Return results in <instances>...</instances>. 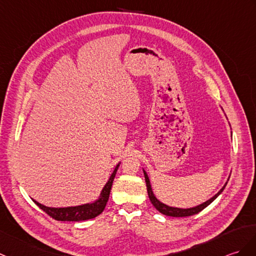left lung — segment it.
<instances>
[{"label": "left lung", "mask_w": 256, "mask_h": 256, "mask_svg": "<svg viewBox=\"0 0 256 256\" xmlns=\"http://www.w3.org/2000/svg\"><path fill=\"white\" fill-rule=\"evenodd\" d=\"M144 171V176H145V182H146V186H147V192H148V196H150V200L152 202V204L155 206V208L160 212L162 214H164V215L166 216H170V217H188V216H192V215H195V214L200 212V210H203L204 208H206L207 206H208L212 202L215 200L219 195H220V193L224 191V188H226V186H227V182H226L224 186H222V188L219 191L216 195H214L212 198H210L208 200H206L205 203L200 204V205H198L195 207H192V208H178V207H171V206H168L166 205L164 203H162L159 200H157V198L155 196V194H154L152 190V186H150V178H148L146 171Z\"/></svg>", "instance_id": "obj_1"}]
</instances>
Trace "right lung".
Instances as JSON below:
<instances>
[{
	"mask_svg": "<svg viewBox=\"0 0 256 256\" xmlns=\"http://www.w3.org/2000/svg\"><path fill=\"white\" fill-rule=\"evenodd\" d=\"M121 162H118L116 164V167L114 168V172H112V174L110 176L108 182L106 183L102 191H101L98 200L92 202V203H87V204H82L78 206H70V207H58V208H56V207H46L42 204L38 203L37 200H32L34 202L36 205L39 206L41 210L46 212L48 215L52 217L53 219H56V220L82 222V220H88V219H92L104 212L106 203H108L112 183H114V176Z\"/></svg>",
	"mask_w": 256,
	"mask_h": 256,
	"instance_id": "add662e5",
	"label": "right lung"
}]
</instances>
